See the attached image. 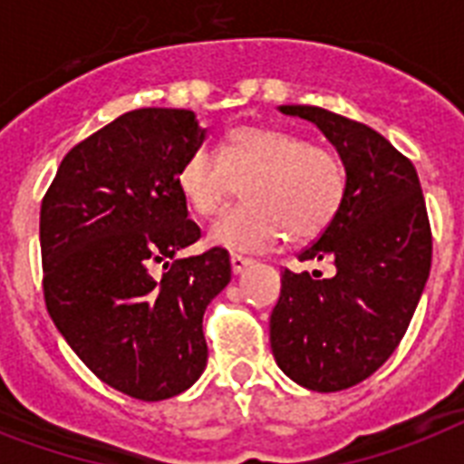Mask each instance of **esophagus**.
I'll return each mask as SVG.
<instances>
[{"instance_id":"34e87169","label":"esophagus","mask_w":464,"mask_h":464,"mask_svg":"<svg viewBox=\"0 0 464 464\" xmlns=\"http://www.w3.org/2000/svg\"><path fill=\"white\" fill-rule=\"evenodd\" d=\"M250 265H253V260H250V257H246V255H238V253L231 255L233 275H240V272H246V269L250 267Z\"/></svg>"}]
</instances>
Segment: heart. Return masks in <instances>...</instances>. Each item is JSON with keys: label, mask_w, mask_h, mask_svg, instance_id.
<instances>
[{"label": "heart", "mask_w": 464, "mask_h": 464, "mask_svg": "<svg viewBox=\"0 0 464 464\" xmlns=\"http://www.w3.org/2000/svg\"><path fill=\"white\" fill-rule=\"evenodd\" d=\"M175 182L199 217L217 214L243 182L246 204L224 211L209 228L211 243L231 250H267L284 233L291 243L317 238L346 199L342 159L282 127H233L218 154L192 149Z\"/></svg>", "instance_id": "heart-1"}]
</instances>
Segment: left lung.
<instances>
[{"instance_id":"left-lung-1","label":"left lung","mask_w":464,"mask_h":464,"mask_svg":"<svg viewBox=\"0 0 464 464\" xmlns=\"http://www.w3.org/2000/svg\"><path fill=\"white\" fill-rule=\"evenodd\" d=\"M279 111L332 141L346 168V199L298 255L330 262L334 275L284 269L269 342L291 381L337 392L373 375L402 342L431 269V224L417 168L382 134L315 105Z\"/></svg>"}]
</instances>
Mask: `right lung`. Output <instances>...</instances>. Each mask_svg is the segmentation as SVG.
Instances as JSON below:
<instances>
[{"label": "right lung", "mask_w": 464, "mask_h": 464, "mask_svg": "<svg viewBox=\"0 0 464 464\" xmlns=\"http://www.w3.org/2000/svg\"><path fill=\"white\" fill-rule=\"evenodd\" d=\"M202 141L192 111L125 112L62 159L40 207L47 313L91 373L144 402L202 375L204 310L231 282L224 247L175 257L202 236L175 182Z\"/></svg>", "instance_id": "right-lung-1"}]
</instances>
